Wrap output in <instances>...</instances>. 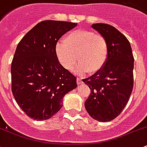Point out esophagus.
Listing matches in <instances>:
<instances>
[{"mask_svg": "<svg viewBox=\"0 0 147 147\" xmlns=\"http://www.w3.org/2000/svg\"><path fill=\"white\" fill-rule=\"evenodd\" d=\"M77 82H78V84H81L82 82V80L80 78H78L77 79Z\"/></svg>", "mask_w": 147, "mask_h": 147, "instance_id": "obj_1", "label": "esophagus"}]
</instances>
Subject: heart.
I'll list each match as a JSON object with an SVG mask.
<instances>
[{"mask_svg": "<svg viewBox=\"0 0 147 147\" xmlns=\"http://www.w3.org/2000/svg\"><path fill=\"white\" fill-rule=\"evenodd\" d=\"M63 43H57L55 48L56 58L67 70H72L77 61L75 72L79 75L85 72L94 74L103 68L108 61L109 46L103 35L93 31L79 29L69 32Z\"/></svg>", "mask_w": 147, "mask_h": 147, "instance_id": "heart-1", "label": "heart"}]
</instances>
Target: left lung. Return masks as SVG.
<instances>
[{
	"instance_id": "8db88e82",
	"label": "left lung",
	"mask_w": 147,
	"mask_h": 147,
	"mask_svg": "<svg viewBox=\"0 0 147 147\" xmlns=\"http://www.w3.org/2000/svg\"><path fill=\"white\" fill-rule=\"evenodd\" d=\"M92 27L106 38L109 55L101 70L82 80L91 89L84 106L94 120L108 122L117 118L129 101L133 88L134 57L129 41L116 28L103 23Z\"/></svg>"
}]
</instances>
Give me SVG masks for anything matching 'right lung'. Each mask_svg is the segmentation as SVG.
<instances>
[{
    "instance_id": "1",
    "label": "right lung",
    "mask_w": 147,
    "mask_h": 147,
    "mask_svg": "<svg viewBox=\"0 0 147 147\" xmlns=\"http://www.w3.org/2000/svg\"><path fill=\"white\" fill-rule=\"evenodd\" d=\"M77 23L45 20L38 23L17 46L11 65L12 92L29 118L45 120L63 106L66 94L77 87L76 78L60 64L55 48Z\"/></svg>"
}]
</instances>
